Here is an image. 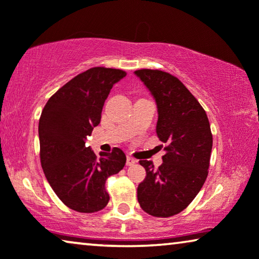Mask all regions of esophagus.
I'll return each instance as SVG.
<instances>
[{"instance_id": "34e87169", "label": "esophagus", "mask_w": 259, "mask_h": 259, "mask_svg": "<svg viewBox=\"0 0 259 259\" xmlns=\"http://www.w3.org/2000/svg\"><path fill=\"white\" fill-rule=\"evenodd\" d=\"M136 159H133L132 157H130V155H128V157H127V160H126V164H127V166H132V165H134V164H136Z\"/></svg>"}]
</instances>
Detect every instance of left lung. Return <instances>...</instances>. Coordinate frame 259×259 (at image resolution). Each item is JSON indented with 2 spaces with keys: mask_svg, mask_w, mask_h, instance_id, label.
Returning <instances> with one entry per match:
<instances>
[{
  "mask_svg": "<svg viewBox=\"0 0 259 259\" xmlns=\"http://www.w3.org/2000/svg\"><path fill=\"white\" fill-rule=\"evenodd\" d=\"M134 74L153 95L158 108L157 136L166 144L162 164L140 160L146 178L138 201L146 213L171 217L189 206L207 178L212 133L206 112L178 77L158 69Z\"/></svg>",
  "mask_w": 259,
  "mask_h": 259,
  "instance_id": "left-lung-1",
  "label": "left lung"
}]
</instances>
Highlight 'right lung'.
I'll return each mask as SVG.
<instances>
[{
	"label": "right lung",
	"instance_id": "right-lung-1",
	"mask_svg": "<svg viewBox=\"0 0 259 259\" xmlns=\"http://www.w3.org/2000/svg\"><path fill=\"white\" fill-rule=\"evenodd\" d=\"M126 76L121 69L94 67L68 81L52 95L38 121L40 159L49 185L66 206L93 213L108 204L105 184L126 164L118 147L98 158L86 147L87 137L100 123L113 84Z\"/></svg>",
	"mask_w": 259,
	"mask_h": 259
}]
</instances>
